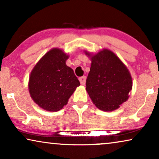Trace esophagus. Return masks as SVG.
I'll return each mask as SVG.
<instances>
[{
  "label": "esophagus",
  "instance_id": "34e87169",
  "mask_svg": "<svg viewBox=\"0 0 159 159\" xmlns=\"http://www.w3.org/2000/svg\"><path fill=\"white\" fill-rule=\"evenodd\" d=\"M79 80L80 82V84H81L82 85H84V84H85V82H86V77L85 76H83V77H80Z\"/></svg>",
  "mask_w": 159,
  "mask_h": 159
}]
</instances>
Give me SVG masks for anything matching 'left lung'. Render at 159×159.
I'll return each instance as SVG.
<instances>
[{
    "label": "left lung",
    "mask_w": 159,
    "mask_h": 159,
    "mask_svg": "<svg viewBox=\"0 0 159 159\" xmlns=\"http://www.w3.org/2000/svg\"><path fill=\"white\" fill-rule=\"evenodd\" d=\"M91 59L86 80V90L97 108L105 111L116 110L129 98L132 80L129 70L116 54L103 49L95 55L85 51Z\"/></svg>",
    "instance_id": "8db88e82"
}]
</instances>
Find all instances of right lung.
<instances>
[{"label": "right lung", "mask_w": 159, "mask_h": 159, "mask_svg": "<svg viewBox=\"0 0 159 159\" xmlns=\"http://www.w3.org/2000/svg\"><path fill=\"white\" fill-rule=\"evenodd\" d=\"M68 58L62 50L53 48L40 58L31 71L28 84L30 96L43 109H61L80 84L73 69L66 66Z\"/></svg>", "instance_id": "add662e5"}]
</instances>
